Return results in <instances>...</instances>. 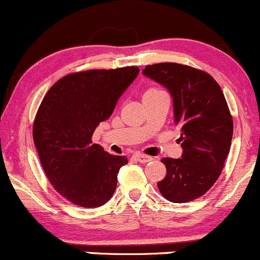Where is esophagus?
I'll return each instance as SVG.
<instances>
[{"label":"esophagus","instance_id":"34e87169","mask_svg":"<svg viewBox=\"0 0 260 260\" xmlns=\"http://www.w3.org/2000/svg\"><path fill=\"white\" fill-rule=\"evenodd\" d=\"M133 156L136 157V159L138 160L139 162H149V161L153 160V157H151V156H148V155L140 154V153H136L133 155Z\"/></svg>","mask_w":260,"mask_h":260}]
</instances>
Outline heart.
Segmentation results:
<instances>
[{
    "instance_id": "b5f03b06",
    "label": "heart",
    "mask_w": 260,
    "mask_h": 260,
    "mask_svg": "<svg viewBox=\"0 0 260 260\" xmlns=\"http://www.w3.org/2000/svg\"><path fill=\"white\" fill-rule=\"evenodd\" d=\"M154 91H159V89H155V88H153V89H149V90H148L147 92H154Z\"/></svg>"
}]
</instances>
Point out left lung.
I'll return each instance as SVG.
<instances>
[{
  "label": "left lung",
  "mask_w": 260,
  "mask_h": 260,
  "mask_svg": "<svg viewBox=\"0 0 260 260\" xmlns=\"http://www.w3.org/2000/svg\"><path fill=\"white\" fill-rule=\"evenodd\" d=\"M142 73L170 91L181 127L183 153L181 159L161 160L168 174L157 187L172 203L194 201L221 175L231 147L234 121L223 92L210 74L186 64L156 63Z\"/></svg>",
  "instance_id": "1"
}]
</instances>
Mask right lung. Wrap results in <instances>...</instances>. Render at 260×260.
<instances>
[{
    "label": "right lung",
    "mask_w": 260,
    "mask_h": 260,
    "mask_svg": "<svg viewBox=\"0 0 260 260\" xmlns=\"http://www.w3.org/2000/svg\"><path fill=\"white\" fill-rule=\"evenodd\" d=\"M139 68L90 70L56 82L44 96L32 126L40 162L55 189L83 208L111 199L127 157L92 144V133L112 115Z\"/></svg>",
    "instance_id": "obj_1"
}]
</instances>
